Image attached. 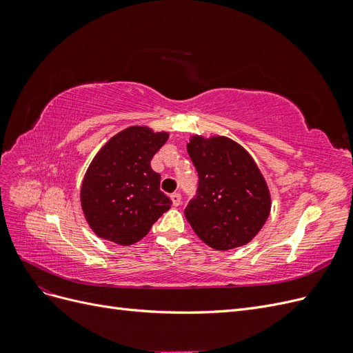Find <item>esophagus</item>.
<instances>
[{
  "label": "esophagus",
  "mask_w": 353,
  "mask_h": 353,
  "mask_svg": "<svg viewBox=\"0 0 353 353\" xmlns=\"http://www.w3.org/2000/svg\"><path fill=\"white\" fill-rule=\"evenodd\" d=\"M170 200H172L174 206H179L181 205V194L179 193H172V194H170Z\"/></svg>",
  "instance_id": "34e87169"
}]
</instances>
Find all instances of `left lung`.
I'll list each match as a JSON object with an SVG mask.
<instances>
[{"label": "left lung", "instance_id": "8db88e82", "mask_svg": "<svg viewBox=\"0 0 353 353\" xmlns=\"http://www.w3.org/2000/svg\"><path fill=\"white\" fill-rule=\"evenodd\" d=\"M187 152L199 174L197 196L184 210L191 228L216 250L250 243L271 212L270 188L253 157L223 135H193Z\"/></svg>", "mask_w": 353, "mask_h": 353}]
</instances>
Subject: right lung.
Returning a JSON list of instances; mask_svg holds the SVG:
<instances>
[{"label":"right lung","instance_id":"1","mask_svg":"<svg viewBox=\"0 0 353 353\" xmlns=\"http://www.w3.org/2000/svg\"><path fill=\"white\" fill-rule=\"evenodd\" d=\"M169 138L134 125L113 135L94 156L81 185V206L100 239L121 245L140 241L172 201L160 191L150 162Z\"/></svg>","mask_w":353,"mask_h":353}]
</instances>
